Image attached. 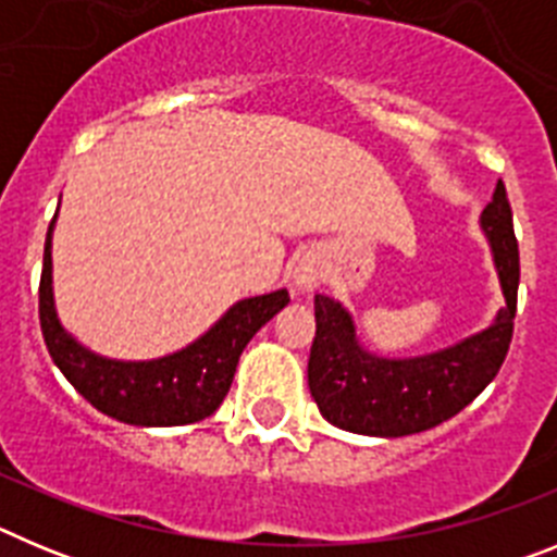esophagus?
<instances>
[{
  "mask_svg": "<svg viewBox=\"0 0 557 557\" xmlns=\"http://www.w3.org/2000/svg\"><path fill=\"white\" fill-rule=\"evenodd\" d=\"M293 278H295V287L304 289V293H309V289L318 287V284H321V278H323L321 259H318V256H312V253L301 256V259H298V264H295Z\"/></svg>",
  "mask_w": 557,
  "mask_h": 557,
  "instance_id": "esophagus-1",
  "label": "esophagus"
}]
</instances>
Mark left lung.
Listing matches in <instances>:
<instances>
[{
  "label": "left lung",
  "mask_w": 557,
  "mask_h": 557,
  "mask_svg": "<svg viewBox=\"0 0 557 557\" xmlns=\"http://www.w3.org/2000/svg\"><path fill=\"white\" fill-rule=\"evenodd\" d=\"M499 275L505 307L494 323L455 346L421 357H379L357 337L348 309L314 295V339L309 351V393L329 424L373 437L432 430L469 407L499 373L513 337L519 293V243L505 184L480 214Z\"/></svg>",
  "instance_id": "obj_1"
}]
</instances>
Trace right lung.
Segmentation results:
<instances>
[{
	"mask_svg": "<svg viewBox=\"0 0 557 557\" xmlns=\"http://www.w3.org/2000/svg\"><path fill=\"white\" fill-rule=\"evenodd\" d=\"M58 218V214H55ZM52 228L44 245L38 314L44 343L75 391L106 416L133 426H184L203 421L223 405L236 362L259 329L289 304L287 289L236 301L206 334L159 359H108L77 343L61 326L52 298Z\"/></svg>",
	"mask_w": 557,
	"mask_h": 557,
	"instance_id": "obj_1",
	"label": "right lung"
}]
</instances>
